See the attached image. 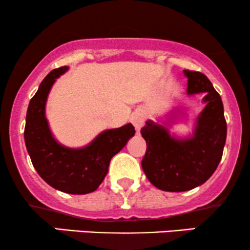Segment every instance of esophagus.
Masks as SVG:
<instances>
[{
	"label": "esophagus",
	"instance_id": "obj_1",
	"mask_svg": "<svg viewBox=\"0 0 250 250\" xmlns=\"http://www.w3.org/2000/svg\"><path fill=\"white\" fill-rule=\"evenodd\" d=\"M130 121L134 125L135 129H136L137 131H140V129H141L143 127V125H145V116H143L142 113H140V111H136V113H134L133 115H131Z\"/></svg>",
	"mask_w": 250,
	"mask_h": 250
}]
</instances>
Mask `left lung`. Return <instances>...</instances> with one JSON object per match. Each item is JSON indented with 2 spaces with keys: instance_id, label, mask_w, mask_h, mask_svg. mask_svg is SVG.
<instances>
[{
  "instance_id": "8db88e82",
  "label": "left lung",
  "mask_w": 250,
  "mask_h": 250,
  "mask_svg": "<svg viewBox=\"0 0 250 250\" xmlns=\"http://www.w3.org/2000/svg\"><path fill=\"white\" fill-rule=\"evenodd\" d=\"M189 95L205 93L206 107L197 119L194 135L176 140L163 125L147 121L141 135L147 142L142 159L146 176L165 191H186L203 185L216 170L222 159L227 122L220 94L200 71L185 70Z\"/></svg>"
}]
</instances>
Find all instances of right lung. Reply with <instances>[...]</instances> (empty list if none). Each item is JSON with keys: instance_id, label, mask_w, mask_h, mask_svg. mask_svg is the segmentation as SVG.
I'll return each mask as SVG.
<instances>
[{"instance_id": "obj_1", "label": "right lung", "mask_w": 250, "mask_h": 250, "mask_svg": "<svg viewBox=\"0 0 250 250\" xmlns=\"http://www.w3.org/2000/svg\"><path fill=\"white\" fill-rule=\"evenodd\" d=\"M68 70H51L30 100L25 117L24 142L31 163L48 185L68 194L95 191L108 173L111 157L134 136L133 125L103 131L90 145L81 149L65 148L55 141L45 119V101L51 85Z\"/></svg>"}]
</instances>
